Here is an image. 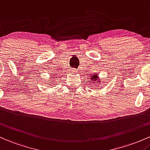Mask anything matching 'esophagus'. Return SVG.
I'll use <instances>...</instances> for the list:
<instances>
[{"instance_id":"1","label":"esophagus","mask_w":150,"mask_h":150,"mask_svg":"<svg viewBox=\"0 0 150 150\" xmlns=\"http://www.w3.org/2000/svg\"><path fill=\"white\" fill-rule=\"evenodd\" d=\"M72 73H73V74H76V70L74 69L73 71H72Z\"/></svg>"}]
</instances>
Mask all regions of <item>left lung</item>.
<instances>
[{
    "instance_id": "left-lung-1",
    "label": "left lung",
    "mask_w": 150,
    "mask_h": 150,
    "mask_svg": "<svg viewBox=\"0 0 150 150\" xmlns=\"http://www.w3.org/2000/svg\"><path fill=\"white\" fill-rule=\"evenodd\" d=\"M88 79L90 80L91 83H92V85H97V84H100V82H101V79L99 78L98 74H93L89 76ZM94 88V87H93Z\"/></svg>"
}]
</instances>
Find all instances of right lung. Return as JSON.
I'll return each mask as SVG.
<instances>
[{"mask_svg": "<svg viewBox=\"0 0 150 150\" xmlns=\"http://www.w3.org/2000/svg\"><path fill=\"white\" fill-rule=\"evenodd\" d=\"M52 79H56V78H57L56 75H54V76L52 75V76L50 77V78H52ZM52 83H53V82H50V84H52Z\"/></svg>", "mask_w": 150, "mask_h": 150, "instance_id": "obj_1", "label": "right lung"}]
</instances>
